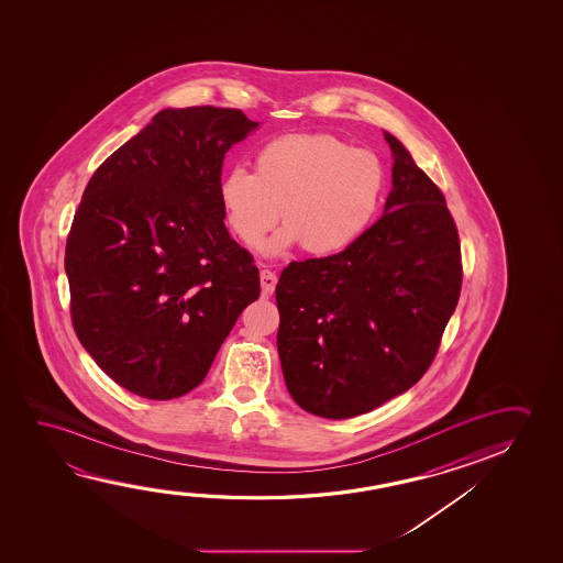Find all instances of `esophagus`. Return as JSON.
<instances>
[{
	"mask_svg": "<svg viewBox=\"0 0 563 563\" xmlns=\"http://www.w3.org/2000/svg\"><path fill=\"white\" fill-rule=\"evenodd\" d=\"M261 286H263L265 295H273L275 286H277V275L268 268H261Z\"/></svg>",
	"mask_w": 563,
	"mask_h": 563,
	"instance_id": "34e87169",
	"label": "esophagus"
}]
</instances>
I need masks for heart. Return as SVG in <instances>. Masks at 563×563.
Returning <instances> with one entry per match:
<instances>
[{"mask_svg": "<svg viewBox=\"0 0 563 563\" xmlns=\"http://www.w3.org/2000/svg\"><path fill=\"white\" fill-rule=\"evenodd\" d=\"M255 173L231 166L218 183V198L231 233L243 245L263 240L278 220V230L261 247L280 255L302 243L310 255L347 250L375 220L387 170L369 148L323 133H292L271 139L255 151Z\"/></svg>", "mask_w": 563, "mask_h": 563, "instance_id": "heart-1", "label": "heart"}]
</instances>
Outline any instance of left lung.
I'll list each match as a JSON object with an SVG mask.
<instances>
[{
	"mask_svg": "<svg viewBox=\"0 0 563 563\" xmlns=\"http://www.w3.org/2000/svg\"><path fill=\"white\" fill-rule=\"evenodd\" d=\"M385 213L338 255L292 261L277 285V347L296 405L375 410L416 385L460 300L461 247L442 190L395 135Z\"/></svg>",
	"mask_w": 563,
	"mask_h": 563,
	"instance_id": "1",
	"label": "left lung"
}]
</instances>
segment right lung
Wrapping results in <instances>:
<instances>
[{"mask_svg": "<svg viewBox=\"0 0 563 563\" xmlns=\"http://www.w3.org/2000/svg\"><path fill=\"white\" fill-rule=\"evenodd\" d=\"M257 128L231 108H166L84 190L66 240L73 325L133 395L170 400L198 387L261 295L218 198L225 153Z\"/></svg>", "mask_w": 563, "mask_h": 563, "instance_id": "add662e5", "label": "right lung"}]
</instances>
